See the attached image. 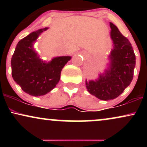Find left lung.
<instances>
[{"label":"left lung","mask_w":147,"mask_h":147,"mask_svg":"<svg viewBox=\"0 0 147 147\" xmlns=\"http://www.w3.org/2000/svg\"><path fill=\"white\" fill-rule=\"evenodd\" d=\"M113 47L109 68L95 80H86L87 90L102 100L117 98L129 86L133 78L136 55L128 38L113 23H110Z\"/></svg>","instance_id":"obj_1"}]
</instances>
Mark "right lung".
<instances>
[{"mask_svg": "<svg viewBox=\"0 0 147 147\" xmlns=\"http://www.w3.org/2000/svg\"><path fill=\"white\" fill-rule=\"evenodd\" d=\"M48 28L30 33L18 43L11 60V75L22 90L32 96L44 95L54 88L60 79L64 65L70 56L57 57L43 61L34 50V43Z\"/></svg>", "mask_w": 147, "mask_h": 147, "instance_id": "obj_1", "label": "right lung"}]
</instances>
